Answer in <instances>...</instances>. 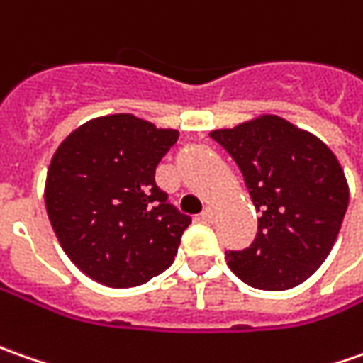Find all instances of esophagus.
Wrapping results in <instances>:
<instances>
[{
	"mask_svg": "<svg viewBox=\"0 0 363 363\" xmlns=\"http://www.w3.org/2000/svg\"><path fill=\"white\" fill-rule=\"evenodd\" d=\"M201 219L205 223H213L215 220V208L213 206H205V211L201 213Z\"/></svg>",
	"mask_w": 363,
	"mask_h": 363,
	"instance_id": "obj_1",
	"label": "esophagus"
}]
</instances>
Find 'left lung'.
Wrapping results in <instances>:
<instances>
[{
  "instance_id": "obj_1",
  "label": "left lung",
  "mask_w": 363,
  "mask_h": 363,
  "mask_svg": "<svg viewBox=\"0 0 363 363\" xmlns=\"http://www.w3.org/2000/svg\"><path fill=\"white\" fill-rule=\"evenodd\" d=\"M208 136L231 155L261 213L253 245L227 253L247 285L285 291L309 279L342 229L350 186L337 157L315 134L259 114Z\"/></svg>"
}]
</instances>
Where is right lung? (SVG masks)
<instances>
[{
    "mask_svg": "<svg viewBox=\"0 0 363 363\" xmlns=\"http://www.w3.org/2000/svg\"><path fill=\"white\" fill-rule=\"evenodd\" d=\"M179 138L134 114L88 120L48 167L45 211L69 261L106 287H136L170 267L191 225L155 170Z\"/></svg>",
    "mask_w": 363,
    "mask_h": 363,
    "instance_id": "obj_1",
    "label": "right lung"
}]
</instances>
